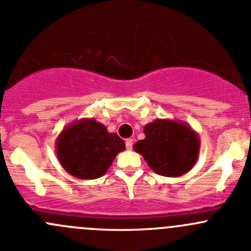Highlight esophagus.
<instances>
[{
  "instance_id": "1",
  "label": "esophagus",
  "mask_w": 251,
  "mask_h": 251,
  "mask_svg": "<svg viewBox=\"0 0 251 251\" xmlns=\"http://www.w3.org/2000/svg\"><path fill=\"white\" fill-rule=\"evenodd\" d=\"M125 143H126V148H127L128 151H131V149H132V146H133V140H132V138H127Z\"/></svg>"
}]
</instances>
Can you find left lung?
Segmentation results:
<instances>
[{
  "label": "left lung",
  "mask_w": 251,
  "mask_h": 251,
  "mask_svg": "<svg viewBox=\"0 0 251 251\" xmlns=\"http://www.w3.org/2000/svg\"><path fill=\"white\" fill-rule=\"evenodd\" d=\"M144 135L146 138L133 144V149L155 174L178 177L196 165L201 138L187 123L156 119L144 126Z\"/></svg>",
  "instance_id": "1"
}]
</instances>
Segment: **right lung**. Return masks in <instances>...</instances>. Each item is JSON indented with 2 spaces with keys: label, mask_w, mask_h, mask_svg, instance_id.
I'll return each mask as SVG.
<instances>
[{
  "label": "right lung",
  "mask_w": 251,
  "mask_h": 251,
  "mask_svg": "<svg viewBox=\"0 0 251 251\" xmlns=\"http://www.w3.org/2000/svg\"><path fill=\"white\" fill-rule=\"evenodd\" d=\"M124 149L125 142L116 133L108 132L107 127L93 118L73 121L55 140L60 165L81 179L102 177Z\"/></svg>",
  "instance_id": "1"
}]
</instances>
